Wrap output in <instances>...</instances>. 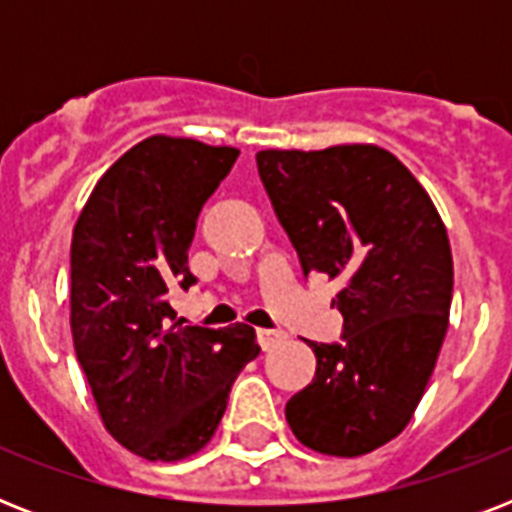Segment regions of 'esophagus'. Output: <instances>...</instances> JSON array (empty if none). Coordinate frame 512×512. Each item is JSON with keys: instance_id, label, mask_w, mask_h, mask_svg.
Wrapping results in <instances>:
<instances>
[{"instance_id": "obj_1", "label": "esophagus", "mask_w": 512, "mask_h": 512, "mask_svg": "<svg viewBox=\"0 0 512 512\" xmlns=\"http://www.w3.org/2000/svg\"><path fill=\"white\" fill-rule=\"evenodd\" d=\"M284 332L281 329H257V340H260V345H263V350H271L276 342L284 340Z\"/></svg>"}]
</instances>
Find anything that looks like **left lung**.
Returning a JSON list of instances; mask_svg holds the SVG:
<instances>
[{
    "instance_id": "left-lung-1",
    "label": "left lung",
    "mask_w": 512,
    "mask_h": 512,
    "mask_svg": "<svg viewBox=\"0 0 512 512\" xmlns=\"http://www.w3.org/2000/svg\"><path fill=\"white\" fill-rule=\"evenodd\" d=\"M257 172L303 273L342 279V342H311L316 377L287 401L300 444L358 457L409 425L444 345L454 268L433 201L377 146L260 151Z\"/></svg>"
}]
</instances>
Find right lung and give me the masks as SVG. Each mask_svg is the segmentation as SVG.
I'll return each mask as SVG.
<instances>
[{
	"label": "right lung",
	"mask_w": 512,
	"mask_h": 512,
	"mask_svg": "<svg viewBox=\"0 0 512 512\" xmlns=\"http://www.w3.org/2000/svg\"><path fill=\"white\" fill-rule=\"evenodd\" d=\"M239 151L154 135L100 177L71 239V335L111 436L143 460L175 462L209 444L255 329L185 327L196 220Z\"/></svg>",
	"instance_id": "right-lung-1"
}]
</instances>
